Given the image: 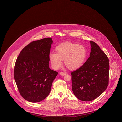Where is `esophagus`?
<instances>
[{
    "label": "esophagus",
    "mask_w": 122,
    "mask_h": 122,
    "mask_svg": "<svg viewBox=\"0 0 122 122\" xmlns=\"http://www.w3.org/2000/svg\"><path fill=\"white\" fill-rule=\"evenodd\" d=\"M59 74H60V75H62V76H63V75H66V73H64V72H60Z\"/></svg>",
    "instance_id": "esophagus-1"
}]
</instances>
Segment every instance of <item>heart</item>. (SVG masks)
<instances>
[{"mask_svg": "<svg viewBox=\"0 0 122 122\" xmlns=\"http://www.w3.org/2000/svg\"><path fill=\"white\" fill-rule=\"evenodd\" d=\"M56 53H51L49 60L54 69H59L62 65L63 60L65 65L70 70H76L84 64L87 56V50L83 45L65 42L56 48Z\"/></svg>", "mask_w": 122, "mask_h": 122, "instance_id": "heart-1", "label": "heart"}]
</instances>
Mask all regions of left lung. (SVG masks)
<instances>
[{
    "mask_svg": "<svg viewBox=\"0 0 122 122\" xmlns=\"http://www.w3.org/2000/svg\"><path fill=\"white\" fill-rule=\"evenodd\" d=\"M90 57L79 69L71 73L73 94L79 99L90 101L99 97L108 84L109 64L97 44L90 41Z\"/></svg>",
    "mask_w": 122,
    "mask_h": 122,
    "instance_id": "obj_1",
    "label": "left lung"
}]
</instances>
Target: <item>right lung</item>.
I'll return each mask as SVG.
<instances>
[{
    "label": "right lung",
    "instance_id": "right-lung-1",
    "mask_svg": "<svg viewBox=\"0 0 122 122\" xmlns=\"http://www.w3.org/2000/svg\"><path fill=\"white\" fill-rule=\"evenodd\" d=\"M53 41L47 38L27 45L20 53L14 68L19 93L25 100L36 103L49 95L58 73L49 67V55Z\"/></svg>",
    "mask_w": 122,
    "mask_h": 122
}]
</instances>
